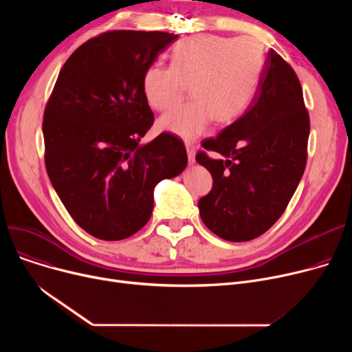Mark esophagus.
<instances>
[{
  "instance_id": "34e87169",
  "label": "esophagus",
  "mask_w": 352,
  "mask_h": 352,
  "mask_svg": "<svg viewBox=\"0 0 352 352\" xmlns=\"http://www.w3.org/2000/svg\"><path fill=\"white\" fill-rule=\"evenodd\" d=\"M186 148H187V154H188V161H190V164H194V162H195V146H194L191 142H188V144L186 145Z\"/></svg>"
}]
</instances>
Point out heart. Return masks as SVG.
Masks as SVG:
<instances>
[{
  "label": "heart",
  "mask_w": 352,
  "mask_h": 352,
  "mask_svg": "<svg viewBox=\"0 0 352 352\" xmlns=\"http://www.w3.org/2000/svg\"><path fill=\"white\" fill-rule=\"evenodd\" d=\"M264 65L261 44L251 36L192 35L178 41L170 67L151 65L142 77L146 102L157 111L175 107L190 85L192 101L165 114L162 131L195 140L211 122L231 124L250 107Z\"/></svg>",
  "instance_id": "heart-1"
}]
</instances>
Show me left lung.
Instances as JSON below:
<instances>
[{
	"label": "left lung",
	"instance_id": "8db88e82",
	"mask_svg": "<svg viewBox=\"0 0 352 352\" xmlns=\"http://www.w3.org/2000/svg\"><path fill=\"white\" fill-rule=\"evenodd\" d=\"M309 117L292 67L272 48L245 113L201 142L197 162L212 175L198 201L201 219L219 238L250 241L285 211L307 164ZM207 151L223 155L211 159Z\"/></svg>",
	"mask_w": 352,
	"mask_h": 352
}]
</instances>
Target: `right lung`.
I'll return each mask as SVG.
<instances>
[{"label": "right lung", "mask_w": 352, "mask_h": 352, "mask_svg": "<svg viewBox=\"0 0 352 352\" xmlns=\"http://www.w3.org/2000/svg\"><path fill=\"white\" fill-rule=\"evenodd\" d=\"M178 35L107 31L71 54L45 105V168L64 207L89 235L120 241L140 231L154 208V188L184 171V142L154 124L142 77Z\"/></svg>", "instance_id": "right-lung-1"}]
</instances>
